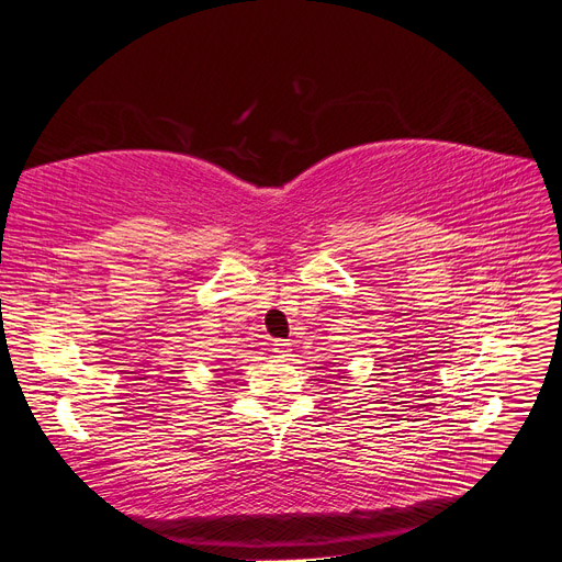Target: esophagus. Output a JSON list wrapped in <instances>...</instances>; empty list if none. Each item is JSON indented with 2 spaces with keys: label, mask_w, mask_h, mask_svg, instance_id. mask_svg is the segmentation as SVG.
<instances>
[{
  "label": "esophagus",
  "mask_w": 562,
  "mask_h": 562,
  "mask_svg": "<svg viewBox=\"0 0 562 562\" xmlns=\"http://www.w3.org/2000/svg\"><path fill=\"white\" fill-rule=\"evenodd\" d=\"M291 342H288V339H274V353H277V359H288V356H291Z\"/></svg>",
  "instance_id": "esophagus-1"
}]
</instances>
